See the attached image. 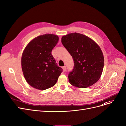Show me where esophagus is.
I'll list each match as a JSON object with an SVG mask.
<instances>
[{
    "instance_id": "1",
    "label": "esophagus",
    "mask_w": 126,
    "mask_h": 126,
    "mask_svg": "<svg viewBox=\"0 0 126 126\" xmlns=\"http://www.w3.org/2000/svg\"><path fill=\"white\" fill-rule=\"evenodd\" d=\"M63 71H66V70H67L66 67V66H63Z\"/></svg>"
}]
</instances>
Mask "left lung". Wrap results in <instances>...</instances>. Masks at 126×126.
I'll return each mask as SVG.
<instances>
[{
    "label": "left lung",
    "instance_id": "1",
    "mask_svg": "<svg viewBox=\"0 0 126 126\" xmlns=\"http://www.w3.org/2000/svg\"><path fill=\"white\" fill-rule=\"evenodd\" d=\"M62 43L75 63L68 76L69 83L77 88H86L97 82L103 72L104 58L97 43L76 32L63 36Z\"/></svg>",
    "mask_w": 126,
    "mask_h": 126
}]
</instances>
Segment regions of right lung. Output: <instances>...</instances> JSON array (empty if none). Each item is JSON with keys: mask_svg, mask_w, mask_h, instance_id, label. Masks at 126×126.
Listing matches in <instances>:
<instances>
[{"mask_svg": "<svg viewBox=\"0 0 126 126\" xmlns=\"http://www.w3.org/2000/svg\"><path fill=\"white\" fill-rule=\"evenodd\" d=\"M57 35L45 34L38 36L26 46L21 57L24 77L32 87L40 90L51 88L63 71L51 55L57 44Z\"/></svg>", "mask_w": 126, "mask_h": 126, "instance_id": "obj_1", "label": "right lung"}]
</instances>
